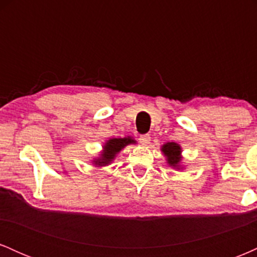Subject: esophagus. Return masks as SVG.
<instances>
[{
    "label": "esophagus",
    "mask_w": 257,
    "mask_h": 257,
    "mask_svg": "<svg viewBox=\"0 0 257 257\" xmlns=\"http://www.w3.org/2000/svg\"><path fill=\"white\" fill-rule=\"evenodd\" d=\"M139 141H140L141 144H143V145H149L150 144V141H151V138H150V135L149 134H146V135H141L140 137V139H139Z\"/></svg>",
    "instance_id": "1"
}]
</instances>
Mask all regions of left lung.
<instances>
[{
  "mask_svg": "<svg viewBox=\"0 0 257 257\" xmlns=\"http://www.w3.org/2000/svg\"><path fill=\"white\" fill-rule=\"evenodd\" d=\"M162 152L167 158V163L175 169H181V147L176 143H167L162 146Z\"/></svg>",
  "mask_w": 257,
  "mask_h": 257,
  "instance_id": "obj_1",
  "label": "left lung"
}]
</instances>
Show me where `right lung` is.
Masks as SVG:
<instances>
[{
  "label": "right lung",
  "mask_w": 257,
  "mask_h": 257,
  "mask_svg": "<svg viewBox=\"0 0 257 257\" xmlns=\"http://www.w3.org/2000/svg\"><path fill=\"white\" fill-rule=\"evenodd\" d=\"M131 144H135V140L131 137L110 139V140H107L105 143L101 155H100L98 158L94 159L93 163L95 164L96 167L108 166V164L113 161L114 157H116L117 153H118L122 149H124L126 145H131Z\"/></svg>",
  "instance_id": "right-lung-1"
}]
</instances>
